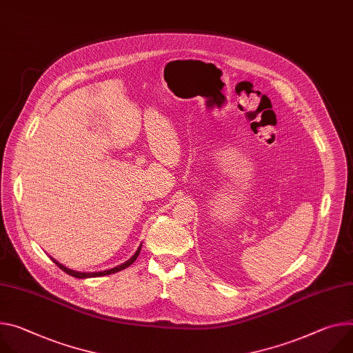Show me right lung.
Segmentation results:
<instances>
[{"label":"right lung","instance_id":"obj_1","mask_svg":"<svg viewBox=\"0 0 353 353\" xmlns=\"http://www.w3.org/2000/svg\"><path fill=\"white\" fill-rule=\"evenodd\" d=\"M141 248H142V245H139V248H138V250L135 252V254L132 256L131 259H128L125 263H122V265H119V266H117V268H114V269H108V270H104V272H91V273H85V272H76V270H72V269H68L66 266H63L61 263H59V262H56L54 259H52L63 272H66L68 274H70V276H73V277H77V279H87V277H99V276H107V274H111V273H117V272H121V270H123L125 268H130L135 261H137V258H138V254H139V252H141Z\"/></svg>","mask_w":353,"mask_h":353}]
</instances>
